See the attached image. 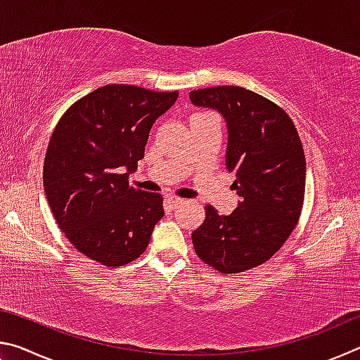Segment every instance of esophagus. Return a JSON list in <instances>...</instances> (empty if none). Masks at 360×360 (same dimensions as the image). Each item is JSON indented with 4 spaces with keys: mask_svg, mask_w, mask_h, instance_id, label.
<instances>
[{
    "mask_svg": "<svg viewBox=\"0 0 360 360\" xmlns=\"http://www.w3.org/2000/svg\"><path fill=\"white\" fill-rule=\"evenodd\" d=\"M184 202V200L182 198H178V197H168V203H169V206H172V208L174 210V208H178V206Z\"/></svg>",
    "mask_w": 360,
    "mask_h": 360,
    "instance_id": "esophagus-1",
    "label": "esophagus"
}]
</instances>
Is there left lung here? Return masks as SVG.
Wrapping results in <instances>:
<instances>
[{"label": "left lung", "mask_w": 360, "mask_h": 360, "mask_svg": "<svg viewBox=\"0 0 360 360\" xmlns=\"http://www.w3.org/2000/svg\"><path fill=\"white\" fill-rule=\"evenodd\" d=\"M192 105L214 109L227 127L225 168L240 197L229 216L206 206L192 233L195 252L221 273H240L271 259L300 217L307 163L295 125L275 103L236 85L191 92Z\"/></svg>", "instance_id": "1"}]
</instances>
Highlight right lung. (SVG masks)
Returning a JSON list of instances; mask_svg holds the SVG:
<instances>
[{"mask_svg":"<svg viewBox=\"0 0 360 360\" xmlns=\"http://www.w3.org/2000/svg\"><path fill=\"white\" fill-rule=\"evenodd\" d=\"M178 92L111 84L76 101L52 133L44 191L53 217L79 252L122 266L148 248L165 214L160 193L129 186L154 122Z\"/></svg>","mask_w":360,"mask_h":360,"instance_id":"1","label":"right lung"}]
</instances>
